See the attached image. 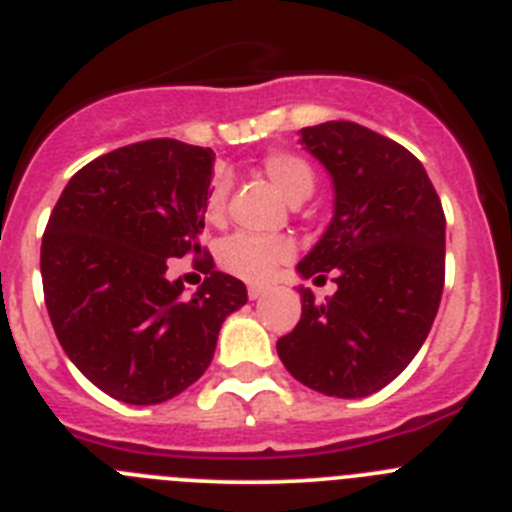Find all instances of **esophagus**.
I'll return each instance as SVG.
<instances>
[{"mask_svg":"<svg viewBox=\"0 0 512 512\" xmlns=\"http://www.w3.org/2000/svg\"><path fill=\"white\" fill-rule=\"evenodd\" d=\"M265 290L267 288H262V285H250V288H247V296H250V301H257L260 296H265Z\"/></svg>","mask_w":512,"mask_h":512,"instance_id":"34e87169","label":"esophagus"}]
</instances>
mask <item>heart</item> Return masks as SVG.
<instances>
[{"label": "heart", "mask_w": 512, "mask_h": 512, "mask_svg": "<svg viewBox=\"0 0 512 512\" xmlns=\"http://www.w3.org/2000/svg\"><path fill=\"white\" fill-rule=\"evenodd\" d=\"M262 173L267 181L273 183L290 204H301L313 193L316 186V173L311 165L293 153H273L262 160ZM229 196V178L216 176L211 181L209 193H206V219L209 222H219L227 209ZM296 247L288 237H262V234H247L237 232L227 237L216 250L219 265L227 273L237 275L242 280H252V283H265L270 275L278 270V265L288 262L293 257Z\"/></svg>", "instance_id": "heart-1"}]
</instances>
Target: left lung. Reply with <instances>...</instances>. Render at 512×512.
I'll return each mask as SVG.
<instances>
[{"mask_svg":"<svg viewBox=\"0 0 512 512\" xmlns=\"http://www.w3.org/2000/svg\"><path fill=\"white\" fill-rule=\"evenodd\" d=\"M301 142L334 181V219L301 262L334 275L319 303L301 288V321L278 339L285 370L331 398H365L408 367L444 290L446 219L421 160L354 122L303 127Z\"/></svg>","mask_w":512,"mask_h":512,"instance_id":"1","label":"left lung"}]
</instances>
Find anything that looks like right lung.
<instances>
[{
    "instance_id": "right-lung-1",
    "label": "right lung",
    "mask_w": 512,
    "mask_h": 512,
    "mask_svg": "<svg viewBox=\"0 0 512 512\" xmlns=\"http://www.w3.org/2000/svg\"><path fill=\"white\" fill-rule=\"evenodd\" d=\"M211 147L147 140L91 160L63 188L40 247L50 324L96 388L132 405L183 393L211 365L242 280L201 247ZM201 254L193 297L168 281L170 256Z\"/></svg>"
}]
</instances>
